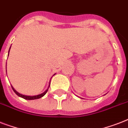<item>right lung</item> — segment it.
Instances as JSON below:
<instances>
[{
  "label": "right lung",
  "instance_id": "1",
  "mask_svg": "<svg viewBox=\"0 0 128 128\" xmlns=\"http://www.w3.org/2000/svg\"><path fill=\"white\" fill-rule=\"evenodd\" d=\"M10 47H11V46H10ZM10 49H9V51H10ZM9 51H8V54H9ZM50 82H49V86H48V88H47V90H46V91H44L42 94H39V95L32 96H31L22 95V94H21L18 93V92L16 90H15L14 88L12 87V86H12V88L13 91L14 92L15 94H16L17 96H18L19 97L22 98H24V99H25V100H31L39 99V98H40L43 97V96H44L46 94V92H48V88H49V87H50Z\"/></svg>",
  "mask_w": 128,
  "mask_h": 128
}]
</instances>
